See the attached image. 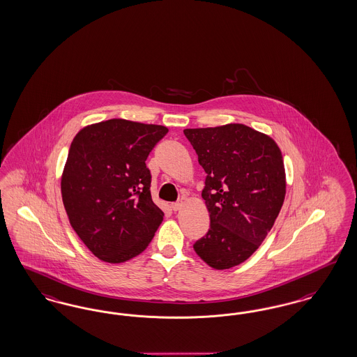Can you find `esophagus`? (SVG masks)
Listing matches in <instances>:
<instances>
[{
	"mask_svg": "<svg viewBox=\"0 0 357 357\" xmlns=\"http://www.w3.org/2000/svg\"><path fill=\"white\" fill-rule=\"evenodd\" d=\"M183 207V202L181 200V202H176V203H172V211H179V209Z\"/></svg>",
	"mask_w": 357,
	"mask_h": 357,
	"instance_id": "34e87169",
	"label": "esophagus"
}]
</instances>
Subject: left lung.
<instances>
[{
	"label": "left lung",
	"mask_w": 357,
	"mask_h": 357,
	"mask_svg": "<svg viewBox=\"0 0 357 357\" xmlns=\"http://www.w3.org/2000/svg\"><path fill=\"white\" fill-rule=\"evenodd\" d=\"M183 132L207 174L202 197L211 222L194 250L211 268L231 269L259 249L282 208V153L271 137L244 123Z\"/></svg>",
	"instance_id": "8db88e82"
}]
</instances>
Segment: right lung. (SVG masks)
<instances>
[{
    "instance_id": "add662e5",
    "label": "right lung",
    "mask_w": 357,
    "mask_h": 357,
    "mask_svg": "<svg viewBox=\"0 0 357 357\" xmlns=\"http://www.w3.org/2000/svg\"><path fill=\"white\" fill-rule=\"evenodd\" d=\"M169 129L112 119L75 135L61 178L70 224L98 259L121 264L148 248L163 220L145 160Z\"/></svg>"
}]
</instances>
